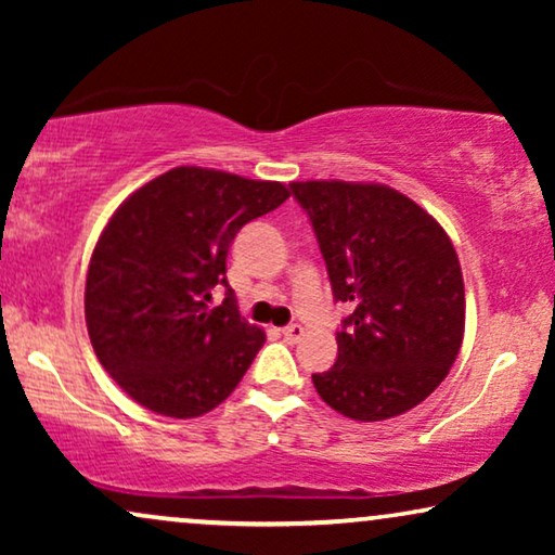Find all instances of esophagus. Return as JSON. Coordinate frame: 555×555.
I'll return each mask as SVG.
<instances>
[{"label":"esophagus","mask_w":555,"mask_h":555,"mask_svg":"<svg viewBox=\"0 0 555 555\" xmlns=\"http://www.w3.org/2000/svg\"><path fill=\"white\" fill-rule=\"evenodd\" d=\"M302 325H298V323H291V325H285L283 328V338L285 340H291V344H298V340L302 338Z\"/></svg>","instance_id":"obj_1"}]
</instances>
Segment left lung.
<instances>
[{
  "label": "left lung",
  "instance_id": "left-lung-1",
  "mask_svg": "<svg viewBox=\"0 0 555 555\" xmlns=\"http://www.w3.org/2000/svg\"><path fill=\"white\" fill-rule=\"evenodd\" d=\"M313 224L333 298L351 306L338 359L313 374L331 409L382 422L422 404L450 374L465 333L457 253L431 215L397 189L293 181Z\"/></svg>",
  "mask_w": 555,
  "mask_h": 555
}]
</instances>
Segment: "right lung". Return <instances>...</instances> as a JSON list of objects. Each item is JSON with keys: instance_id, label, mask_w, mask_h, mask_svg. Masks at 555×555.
Instances as JSON below:
<instances>
[{"instance_id": "add662e5", "label": "right lung", "mask_w": 555, "mask_h": 555, "mask_svg": "<svg viewBox=\"0 0 555 555\" xmlns=\"http://www.w3.org/2000/svg\"><path fill=\"white\" fill-rule=\"evenodd\" d=\"M291 192L280 181L179 166L116 209L90 257L86 323L120 389L164 416H202L230 397L264 344L237 310L227 253ZM215 286L225 300L210 306Z\"/></svg>"}]
</instances>
